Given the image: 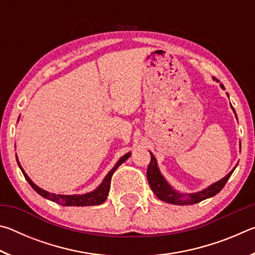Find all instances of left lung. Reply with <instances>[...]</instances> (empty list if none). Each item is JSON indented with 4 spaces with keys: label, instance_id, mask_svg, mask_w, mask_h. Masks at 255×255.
I'll return each mask as SVG.
<instances>
[{
    "label": "left lung",
    "instance_id": "1",
    "mask_svg": "<svg viewBox=\"0 0 255 255\" xmlns=\"http://www.w3.org/2000/svg\"><path fill=\"white\" fill-rule=\"evenodd\" d=\"M222 88L224 89V85H222ZM233 110H234V108H233ZM150 156L152 157H150V163L147 167V180L150 185V189H152V191L155 193V196H156L159 200L167 202V204H172V205H181V206L193 205V204H198V202H200L205 199H208L210 197L216 196L224 187H225L228 179L231 178L232 173L235 170L234 169L232 172H230L225 178H223L221 181H218V182L210 185L209 188H207L206 190H204V191L193 193V195H189L188 199H183L184 196L179 195L178 192H175L174 190L167 184L166 181L164 180L161 172H159L157 167L156 159H155L154 155L152 153H150Z\"/></svg>",
    "mask_w": 255,
    "mask_h": 255
}]
</instances>
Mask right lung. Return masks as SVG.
<instances>
[{"label": "right lung", "mask_w": 255, "mask_h": 255, "mask_svg": "<svg viewBox=\"0 0 255 255\" xmlns=\"http://www.w3.org/2000/svg\"><path fill=\"white\" fill-rule=\"evenodd\" d=\"M130 156V153H128L126 155H124V156L119 159L116 164L114 169H112L109 173L107 174V176L103 180V182L101 183L100 187H99L97 190H94L93 192H90V193H86V195H82V196H63V195H55V193H49L45 191V190L40 189L39 187H37L36 184H34L31 180L28 178V175L24 173V171L22 167H21L20 163L18 161V158H16V162H18V165L22 171V173L24 175L25 180L28 181L29 184L31 185L32 189L36 191L37 193H39L41 197L46 198V199H49L51 201L56 202V204H59V205H63V206H79V207H83V206H97V205H101L103 204L107 200V197L109 195V190H110V181L112 178V174H114V172L118 169V167L122 165V164L126 161V159Z\"/></svg>", "instance_id": "1"}]
</instances>
